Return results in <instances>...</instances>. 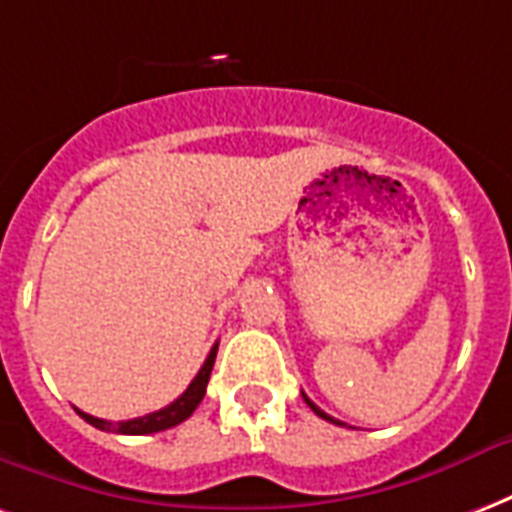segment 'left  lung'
Returning a JSON list of instances; mask_svg holds the SVG:
<instances>
[{
	"label": "left lung",
	"instance_id": "obj_1",
	"mask_svg": "<svg viewBox=\"0 0 512 512\" xmlns=\"http://www.w3.org/2000/svg\"><path fill=\"white\" fill-rule=\"evenodd\" d=\"M304 399H306V396H304ZM306 404H309V407H312V410H314V415H320V418H323V420H331V423H339V420H336V418H331V415H328V412H323V410H320V407H317V404H314V401H309V399H306Z\"/></svg>",
	"mask_w": 512,
	"mask_h": 512
}]
</instances>
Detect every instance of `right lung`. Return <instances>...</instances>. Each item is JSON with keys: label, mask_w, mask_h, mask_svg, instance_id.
<instances>
[{"label": "right lung", "mask_w": 512, "mask_h": 512, "mask_svg": "<svg viewBox=\"0 0 512 512\" xmlns=\"http://www.w3.org/2000/svg\"><path fill=\"white\" fill-rule=\"evenodd\" d=\"M217 347L219 344L211 347L206 363H203V366H200V372L195 374V380L189 382L187 391L181 393L179 399L173 401V404H168V407H162V410L157 412H149V415H143V418L119 420V423L94 418V415H86V412H81V418L86 420V423H92L94 429L116 431V434H132V437H138V434H157V431L179 426L181 420H187L192 412L198 410V404L203 401V396H206L208 377H211V369H214V361H217Z\"/></svg>", "instance_id": "obj_1"}]
</instances>
